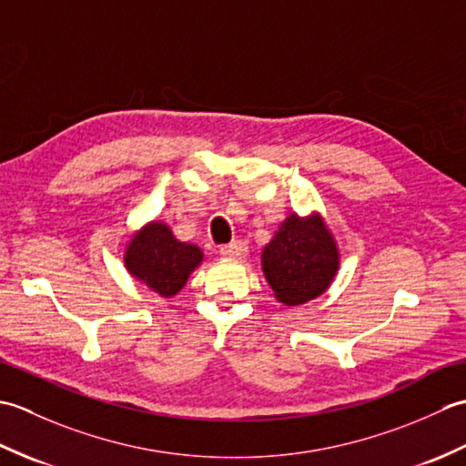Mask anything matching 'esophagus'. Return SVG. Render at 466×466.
<instances>
[{"instance_id":"esophagus-1","label":"esophagus","mask_w":466,"mask_h":466,"mask_svg":"<svg viewBox=\"0 0 466 466\" xmlns=\"http://www.w3.org/2000/svg\"><path fill=\"white\" fill-rule=\"evenodd\" d=\"M220 254L224 256V258L242 260V258H246V256H248V246L242 244V242H232V244H228V246H222Z\"/></svg>"}]
</instances>
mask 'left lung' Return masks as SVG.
I'll use <instances>...</instances> for the list:
<instances>
[{
	"mask_svg": "<svg viewBox=\"0 0 466 466\" xmlns=\"http://www.w3.org/2000/svg\"><path fill=\"white\" fill-rule=\"evenodd\" d=\"M260 264L274 299L300 306L330 289L340 270V248L320 212H292L262 248Z\"/></svg>",
	"mask_w": 466,
	"mask_h": 466,
	"instance_id": "1",
	"label": "left lung"
}]
</instances>
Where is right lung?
<instances>
[{
    "label": "right lung",
    "mask_w": 466,
    "mask_h": 466,
    "mask_svg": "<svg viewBox=\"0 0 466 466\" xmlns=\"http://www.w3.org/2000/svg\"><path fill=\"white\" fill-rule=\"evenodd\" d=\"M202 262L204 252L196 244L177 240L172 228L157 218L134 230L124 246L127 274L162 299L180 294Z\"/></svg>",
    "instance_id": "right-lung-1"
}]
</instances>
